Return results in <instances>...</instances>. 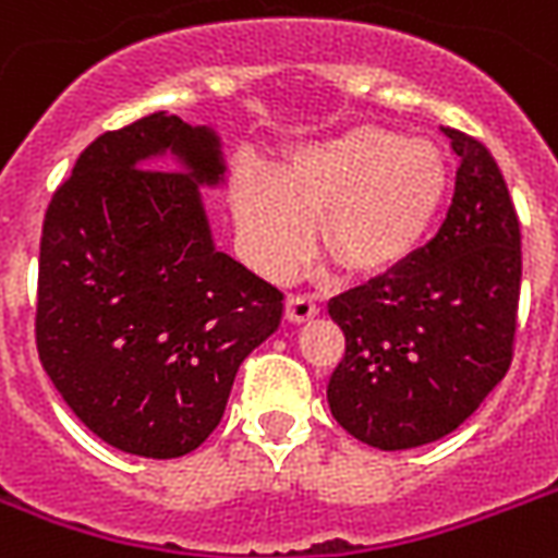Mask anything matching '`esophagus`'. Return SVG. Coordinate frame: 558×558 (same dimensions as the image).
<instances>
[{
  "instance_id": "34e87169",
  "label": "esophagus",
  "mask_w": 558,
  "mask_h": 558,
  "mask_svg": "<svg viewBox=\"0 0 558 558\" xmlns=\"http://www.w3.org/2000/svg\"><path fill=\"white\" fill-rule=\"evenodd\" d=\"M316 316H318L316 298H310V295H289L287 298V318H289V322L301 325V322H310V318H316Z\"/></svg>"
}]
</instances>
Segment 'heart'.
I'll use <instances>...</instances> for the list:
<instances>
[{
    "instance_id": "heart-1",
    "label": "heart",
    "mask_w": 558,
    "mask_h": 558,
    "mask_svg": "<svg viewBox=\"0 0 558 558\" xmlns=\"http://www.w3.org/2000/svg\"><path fill=\"white\" fill-rule=\"evenodd\" d=\"M450 193L439 146L354 125L289 151L278 175L240 166L231 207L251 263L287 278L307 260L322 219L327 257L356 278L401 269L427 242Z\"/></svg>"
}]
</instances>
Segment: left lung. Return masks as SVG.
<instances>
[{
	"label": "left lung",
	"mask_w": 558,
	"mask_h": 558,
	"mask_svg": "<svg viewBox=\"0 0 558 558\" xmlns=\"http://www.w3.org/2000/svg\"><path fill=\"white\" fill-rule=\"evenodd\" d=\"M457 186L439 233L407 266L330 301L345 356L327 383L333 418L377 450L448 436L504 380L515 351L521 225L495 157L441 128Z\"/></svg>",
	"instance_id": "left-lung-1"
}]
</instances>
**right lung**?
Returning a JSON list of instances; mask_svg holds the SVG:
<instances>
[{
  "mask_svg": "<svg viewBox=\"0 0 558 558\" xmlns=\"http://www.w3.org/2000/svg\"><path fill=\"white\" fill-rule=\"evenodd\" d=\"M169 150L187 169L163 170ZM225 175L210 128L151 113L81 151L40 236V363L101 441L175 459L222 421L242 360L283 292L216 251L198 184Z\"/></svg>",
  "mask_w": 558,
  "mask_h": 558,
  "instance_id": "right-lung-1",
  "label": "right lung"
}]
</instances>
